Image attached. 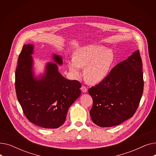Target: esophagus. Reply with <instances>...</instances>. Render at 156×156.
Segmentation results:
<instances>
[{"instance_id":"34e87169","label":"esophagus","mask_w":156,"mask_h":156,"mask_svg":"<svg viewBox=\"0 0 156 156\" xmlns=\"http://www.w3.org/2000/svg\"><path fill=\"white\" fill-rule=\"evenodd\" d=\"M81 90L83 93H86L87 92V89L86 87H85L84 86H82L81 87Z\"/></svg>"}]
</instances>
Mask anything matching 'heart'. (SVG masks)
Segmentation results:
<instances>
[{
	"instance_id": "b5f03b06",
	"label": "heart",
	"mask_w": 156,
	"mask_h": 156,
	"mask_svg": "<svg viewBox=\"0 0 156 156\" xmlns=\"http://www.w3.org/2000/svg\"><path fill=\"white\" fill-rule=\"evenodd\" d=\"M113 52L103 46L87 45L80 47L73 53L72 59L68 60L71 75L78 78L81 75V68H85L84 76L87 82L96 85L107 77L113 64Z\"/></svg>"
}]
</instances>
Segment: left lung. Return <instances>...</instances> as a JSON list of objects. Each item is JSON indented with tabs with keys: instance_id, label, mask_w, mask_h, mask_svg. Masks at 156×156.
I'll return each instance as SVG.
<instances>
[{
	"instance_id": "8db88e82",
	"label": "left lung",
	"mask_w": 156,
	"mask_h": 156,
	"mask_svg": "<svg viewBox=\"0 0 156 156\" xmlns=\"http://www.w3.org/2000/svg\"><path fill=\"white\" fill-rule=\"evenodd\" d=\"M144 90L139 51L114 66L102 82L88 89L93 99L90 117L101 127L116 126L132 118Z\"/></svg>"
}]
</instances>
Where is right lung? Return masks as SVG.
Returning <instances> with one entry per match:
<instances>
[{
  "mask_svg": "<svg viewBox=\"0 0 156 156\" xmlns=\"http://www.w3.org/2000/svg\"><path fill=\"white\" fill-rule=\"evenodd\" d=\"M34 45L26 44L19 55L15 73L18 100L27 119L44 128L60 127L66 118L68 109L81 94V84L69 80L58 71L62 64L61 56L52 54L54 62L46 64L42 75L35 76Z\"/></svg>",
  "mask_w": 156,
  "mask_h": 156,
  "instance_id": "add662e5",
  "label": "right lung"
}]
</instances>
